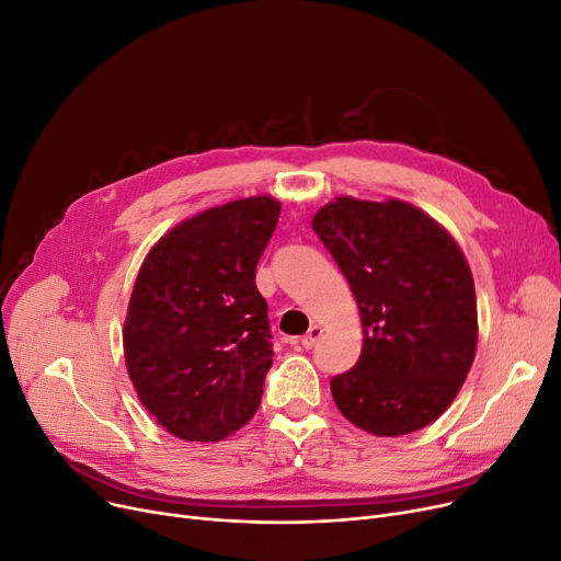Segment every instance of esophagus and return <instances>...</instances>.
Instances as JSON below:
<instances>
[{"instance_id": "obj_1", "label": "esophagus", "mask_w": 561, "mask_h": 561, "mask_svg": "<svg viewBox=\"0 0 561 561\" xmlns=\"http://www.w3.org/2000/svg\"><path fill=\"white\" fill-rule=\"evenodd\" d=\"M321 336H323V328H321V325H311V328H309V332L302 336L300 344H302L305 348H313V346H316V341H319Z\"/></svg>"}]
</instances>
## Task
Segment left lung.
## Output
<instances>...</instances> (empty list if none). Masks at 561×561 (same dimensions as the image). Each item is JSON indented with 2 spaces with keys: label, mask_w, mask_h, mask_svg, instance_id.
Returning <instances> with one entry per match:
<instances>
[{
  "label": "left lung",
  "mask_w": 561,
  "mask_h": 561,
  "mask_svg": "<svg viewBox=\"0 0 561 561\" xmlns=\"http://www.w3.org/2000/svg\"><path fill=\"white\" fill-rule=\"evenodd\" d=\"M311 227L348 279L364 344L353 369L330 380L348 422L405 435L456 399L477 353L470 265L447 229L399 199L336 197Z\"/></svg>",
  "instance_id": "1"
}]
</instances>
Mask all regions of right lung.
<instances>
[{
  "label": "right lung",
  "instance_id": "right-lung-1",
  "mask_svg": "<svg viewBox=\"0 0 561 561\" xmlns=\"http://www.w3.org/2000/svg\"><path fill=\"white\" fill-rule=\"evenodd\" d=\"M282 204L250 197L208 208L146 254L124 325L128 376L141 405L187 443L245 426L273 364L256 263Z\"/></svg>",
  "mask_w": 561,
  "mask_h": 561
}]
</instances>
